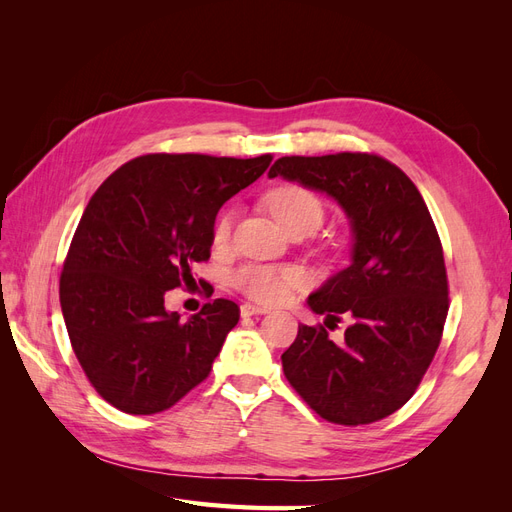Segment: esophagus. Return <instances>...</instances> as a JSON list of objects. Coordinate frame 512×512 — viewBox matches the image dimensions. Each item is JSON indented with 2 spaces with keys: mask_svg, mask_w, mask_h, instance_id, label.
Masks as SVG:
<instances>
[{
  "mask_svg": "<svg viewBox=\"0 0 512 512\" xmlns=\"http://www.w3.org/2000/svg\"><path fill=\"white\" fill-rule=\"evenodd\" d=\"M262 314H267L265 307H258V305H252V303H243V305H241V316H243V318L262 316Z\"/></svg>",
  "mask_w": 512,
  "mask_h": 512,
  "instance_id": "esophagus-1",
  "label": "esophagus"
}]
</instances>
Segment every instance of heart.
<instances>
[{
  "label": "heart",
  "mask_w": 512,
  "mask_h": 512,
  "mask_svg": "<svg viewBox=\"0 0 512 512\" xmlns=\"http://www.w3.org/2000/svg\"><path fill=\"white\" fill-rule=\"evenodd\" d=\"M267 207L275 222L284 230L299 224L314 230L324 215L320 198L301 188V185H280V188L271 190L267 196ZM230 224L232 215L222 213L215 222L213 239L218 243L226 241L230 235ZM230 282L245 297L265 305H277L284 303L292 290L305 286L307 275L303 269L292 265H258V262H250V265H243L232 273Z\"/></svg>",
  "instance_id": "obj_1"
}]
</instances>
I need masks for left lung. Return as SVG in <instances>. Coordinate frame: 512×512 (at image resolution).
<instances>
[{
    "mask_svg": "<svg viewBox=\"0 0 512 512\" xmlns=\"http://www.w3.org/2000/svg\"><path fill=\"white\" fill-rule=\"evenodd\" d=\"M273 177L333 198L352 230L350 265L307 299L314 314L352 316L344 342L299 324L282 354L284 374L331 423L380 421L414 395L448 314L444 254L429 209L404 170L369 153L280 158Z\"/></svg>",
    "mask_w": 512,
    "mask_h": 512,
    "instance_id": "left-lung-1",
    "label": "left lung"
}]
</instances>
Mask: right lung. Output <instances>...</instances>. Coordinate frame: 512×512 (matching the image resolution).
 <instances>
[{
	"label": "right lung",
	"mask_w": 512,
	"mask_h": 512,
	"mask_svg": "<svg viewBox=\"0 0 512 512\" xmlns=\"http://www.w3.org/2000/svg\"><path fill=\"white\" fill-rule=\"evenodd\" d=\"M271 160L151 153L123 164L91 196L59 301L76 359L117 410L162 412L209 376L239 322L237 303L215 299L181 320L164 294L194 282V262L211 256L220 207Z\"/></svg>",
	"instance_id": "1"
}]
</instances>
